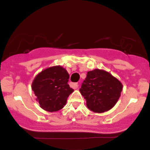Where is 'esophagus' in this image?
Listing matches in <instances>:
<instances>
[{
	"label": "esophagus",
	"mask_w": 150,
	"mask_h": 150,
	"mask_svg": "<svg viewBox=\"0 0 150 150\" xmlns=\"http://www.w3.org/2000/svg\"><path fill=\"white\" fill-rule=\"evenodd\" d=\"M70 86L74 89H76L78 87V84L77 83H70Z\"/></svg>",
	"instance_id": "1"
}]
</instances>
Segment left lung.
<instances>
[{
	"label": "left lung",
	"mask_w": 150,
	"mask_h": 150,
	"mask_svg": "<svg viewBox=\"0 0 150 150\" xmlns=\"http://www.w3.org/2000/svg\"><path fill=\"white\" fill-rule=\"evenodd\" d=\"M122 89L123 85L116 77L104 70L96 69L87 73L80 91L90 111L103 113L116 104Z\"/></svg>",
	"instance_id": "8db88e82"
}]
</instances>
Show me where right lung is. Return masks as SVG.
<instances>
[{"label": "right lung", "mask_w": 150, "mask_h": 150, "mask_svg": "<svg viewBox=\"0 0 150 150\" xmlns=\"http://www.w3.org/2000/svg\"><path fill=\"white\" fill-rule=\"evenodd\" d=\"M69 77L61 66L51 67L38 74L32 88L43 109L53 112L63 108L67 98L73 92L68 84Z\"/></svg>", "instance_id": "obj_1"}]
</instances>
